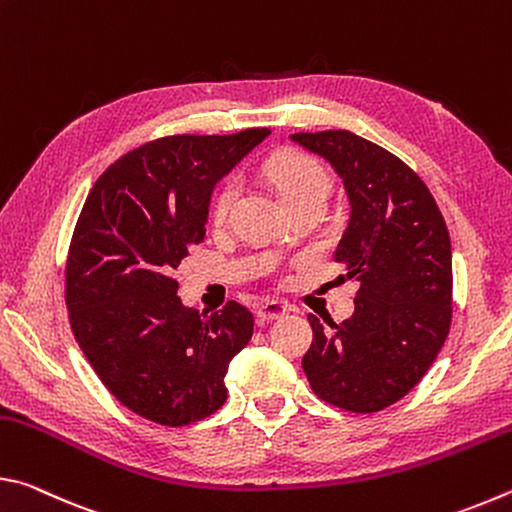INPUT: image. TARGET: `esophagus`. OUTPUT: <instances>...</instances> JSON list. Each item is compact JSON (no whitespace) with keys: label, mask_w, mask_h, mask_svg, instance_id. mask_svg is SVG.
<instances>
[{"label":"esophagus","mask_w":512,"mask_h":512,"mask_svg":"<svg viewBox=\"0 0 512 512\" xmlns=\"http://www.w3.org/2000/svg\"><path fill=\"white\" fill-rule=\"evenodd\" d=\"M287 314H289V305H284V302H277V300H266L264 305L257 309V318L262 320V323L284 318Z\"/></svg>","instance_id":"1"}]
</instances>
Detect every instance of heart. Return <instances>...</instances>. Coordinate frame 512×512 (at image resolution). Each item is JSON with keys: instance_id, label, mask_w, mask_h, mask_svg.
Returning a JSON list of instances; mask_svg holds the SVG:
<instances>
[{"instance_id": "heart-1", "label": "heart", "mask_w": 512, "mask_h": 512, "mask_svg": "<svg viewBox=\"0 0 512 512\" xmlns=\"http://www.w3.org/2000/svg\"><path fill=\"white\" fill-rule=\"evenodd\" d=\"M268 173H271L277 192L282 194L287 205H296L307 198H327L329 180L318 162H314L307 155L298 153H284L277 155L268 162ZM239 183L235 178L225 180V183L216 189L212 198V219L223 221L230 214L232 205L237 201Z\"/></svg>"}]
</instances>
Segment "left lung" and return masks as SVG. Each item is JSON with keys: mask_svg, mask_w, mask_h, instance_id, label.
Returning a JSON list of instances; mask_svg holds the SVG:
<instances>
[{"mask_svg": "<svg viewBox=\"0 0 512 512\" xmlns=\"http://www.w3.org/2000/svg\"><path fill=\"white\" fill-rule=\"evenodd\" d=\"M343 180L350 221L334 259L357 277L354 314L314 329L302 370L311 391L352 413L395 404L436 361L452 323V244L418 173L350 131L296 133ZM343 277V275H341Z\"/></svg>", "mask_w": 512, "mask_h": 512, "instance_id": "obj_1", "label": "left lung"}]
</instances>
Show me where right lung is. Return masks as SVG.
I'll return each mask as SVG.
<instances>
[{"mask_svg": "<svg viewBox=\"0 0 512 512\" xmlns=\"http://www.w3.org/2000/svg\"><path fill=\"white\" fill-rule=\"evenodd\" d=\"M271 135H171L121 155L88 194L65 266L69 325L103 386L142 418L185 427L219 411L225 372L253 336L230 300L198 314L173 268L205 237L219 180Z\"/></svg>", "mask_w": 512, "mask_h": 512, "instance_id": "add662e5", "label": "right lung"}]
</instances>
